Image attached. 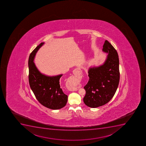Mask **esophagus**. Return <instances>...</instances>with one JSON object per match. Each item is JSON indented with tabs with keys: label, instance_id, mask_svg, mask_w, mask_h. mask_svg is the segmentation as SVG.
<instances>
[{
	"label": "esophagus",
	"instance_id": "34e87169",
	"mask_svg": "<svg viewBox=\"0 0 146 146\" xmlns=\"http://www.w3.org/2000/svg\"><path fill=\"white\" fill-rule=\"evenodd\" d=\"M73 73H74V74L76 75V76H80V75H82V72H81V71H80V69H79V68L75 69L74 70V72H73ZM78 90V88H75V89H74V90H72V91H77V90Z\"/></svg>",
	"mask_w": 146,
	"mask_h": 146
}]
</instances>
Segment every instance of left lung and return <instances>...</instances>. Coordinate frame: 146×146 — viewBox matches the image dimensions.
Here are the masks:
<instances>
[{
    "label": "left lung",
    "instance_id": "left-lung-1",
    "mask_svg": "<svg viewBox=\"0 0 146 146\" xmlns=\"http://www.w3.org/2000/svg\"><path fill=\"white\" fill-rule=\"evenodd\" d=\"M103 47V51L108 54L106 60L102 65L89 68V82L84 87L86 94L83 101L91 108L108 103L115 93L120 80L117 51L107 40Z\"/></svg>",
    "mask_w": 146,
    "mask_h": 146
}]
</instances>
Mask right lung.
Wrapping results in <instances>:
<instances>
[{"label": "right lung", "instance_id": "1", "mask_svg": "<svg viewBox=\"0 0 146 146\" xmlns=\"http://www.w3.org/2000/svg\"><path fill=\"white\" fill-rule=\"evenodd\" d=\"M44 42L38 46L29 56V82L36 98L44 106L57 110L64 108L67 102L68 96L62 89L60 78L63 74L49 76L41 74L34 63L36 54Z\"/></svg>", "mask_w": 146, "mask_h": 146}]
</instances>
